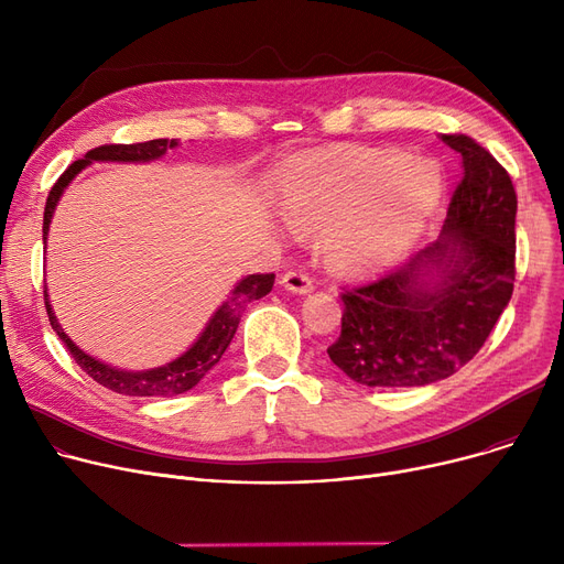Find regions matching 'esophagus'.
Segmentation results:
<instances>
[{"instance_id": "34e87169", "label": "esophagus", "mask_w": 564, "mask_h": 564, "mask_svg": "<svg viewBox=\"0 0 564 564\" xmlns=\"http://www.w3.org/2000/svg\"><path fill=\"white\" fill-rule=\"evenodd\" d=\"M281 283H283L285 290L297 292V294H306V292L313 290V279H311L306 272H300V270L285 272V274L281 276Z\"/></svg>"}]
</instances>
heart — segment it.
<instances>
[{"label":"heart","mask_w":564,"mask_h":564,"mask_svg":"<svg viewBox=\"0 0 564 564\" xmlns=\"http://www.w3.org/2000/svg\"><path fill=\"white\" fill-rule=\"evenodd\" d=\"M441 194L430 162L383 148L340 145L304 155L276 175V200L300 228L327 230L332 260L351 272L391 264L423 228Z\"/></svg>","instance_id":"heart-1"}]
</instances>
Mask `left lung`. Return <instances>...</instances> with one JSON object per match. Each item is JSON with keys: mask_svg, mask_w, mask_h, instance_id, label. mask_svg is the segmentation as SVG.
Returning <instances> with one entry per match:
<instances>
[{"mask_svg": "<svg viewBox=\"0 0 564 564\" xmlns=\"http://www.w3.org/2000/svg\"><path fill=\"white\" fill-rule=\"evenodd\" d=\"M462 158L443 237L400 270L343 288L329 359L364 387H425L466 366L514 290L517 192L506 166L466 134H441ZM434 273L427 286L422 276Z\"/></svg>", "mask_w": 564, "mask_h": 564, "instance_id": "obj_1", "label": "left lung"}]
</instances>
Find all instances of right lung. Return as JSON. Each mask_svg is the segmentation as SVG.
Returning <instances> with one entry per match:
<instances>
[{"label":"right lung","mask_w":564,"mask_h":564,"mask_svg":"<svg viewBox=\"0 0 564 564\" xmlns=\"http://www.w3.org/2000/svg\"><path fill=\"white\" fill-rule=\"evenodd\" d=\"M173 145H177L175 139H153V141H141V143H105V145L94 148V151H88L82 160L73 162L62 175H58V181L54 183V187L47 194L45 215H43V240L47 237L50 219H52L58 196L64 194V187L88 162H148V160L162 158ZM272 288H274V274H251V276L242 279L230 292V297L213 315L210 324H207L200 338L183 354L181 359H175L169 366H162L155 370H145V372L116 370V368H109L91 357H86V354L77 345H73V340L64 334V329L58 327V322L47 302V290H43V294H45V308H47L52 329L56 332L58 338H62V343L68 347L75 364L88 377L102 383L105 389H109L113 393H121V395H139V398L160 395L162 398V395H181V393L194 389L196 383L205 377V372L210 370L215 364H219V359L224 357V351L237 332V324H240V317H242V311L247 308V304L262 300L267 292H272Z\"/></svg>","instance_id":"add662e5"}]
</instances>
